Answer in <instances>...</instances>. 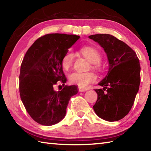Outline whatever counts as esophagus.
I'll return each instance as SVG.
<instances>
[{
	"label": "esophagus",
	"instance_id": "1",
	"mask_svg": "<svg viewBox=\"0 0 151 151\" xmlns=\"http://www.w3.org/2000/svg\"><path fill=\"white\" fill-rule=\"evenodd\" d=\"M78 91L79 92H85L87 91L86 88H81V87H78Z\"/></svg>",
	"mask_w": 151,
	"mask_h": 151
}]
</instances>
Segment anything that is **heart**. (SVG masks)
Segmentation results:
<instances>
[{
	"label": "heart",
	"mask_w": 151,
	"mask_h": 151,
	"mask_svg": "<svg viewBox=\"0 0 151 151\" xmlns=\"http://www.w3.org/2000/svg\"><path fill=\"white\" fill-rule=\"evenodd\" d=\"M79 53L92 63V66L96 70L100 68L99 63L101 61L102 57L101 52L96 48L91 47H82L79 50ZM75 55L71 49L68 50L63 55L61 58V66L64 70H68L73 65ZM70 83L78 85L79 87L86 88L90 84L96 81V76L92 72L80 73L75 71L68 76Z\"/></svg>",
	"instance_id": "1"
}]
</instances>
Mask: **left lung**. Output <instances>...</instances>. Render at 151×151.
<instances>
[{"instance_id": "obj_1", "label": "left lung", "mask_w": 151, "mask_h": 151, "mask_svg": "<svg viewBox=\"0 0 151 151\" xmlns=\"http://www.w3.org/2000/svg\"><path fill=\"white\" fill-rule=\"evenodd\" d=\"M104 48L109 62L106 77L94 89L97 100L94 112L107 121H116L131 111L140 82V66L136 52L126 43L109 34L89 36Z\"/></svg>"}]
</instances>
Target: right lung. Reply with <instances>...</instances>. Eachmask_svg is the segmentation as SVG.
I'll use <instances>...</instances> for the list:
<instances>
[{
    "mask_svg": "<svg viewBox=\"0 0 151 151\" xmlns=\"http://www.w3.org/2000/svg\"><path fill=\"white\" fill-rule=\"evenodd\" d=\"M79 38L45 35L36 40L24 55L19 75L20 96L27 112L38 123L50 126L59 122L65 116L71 96L78 93L76 85H65L58 91L54 86L58 83L65 85L61 58Z\"/></svg>",
    "mask_w": 151,
    "mask_h": 151,
    "instance_id": "right-lung-1",
    "label": "right lung"
}]
</instances>
